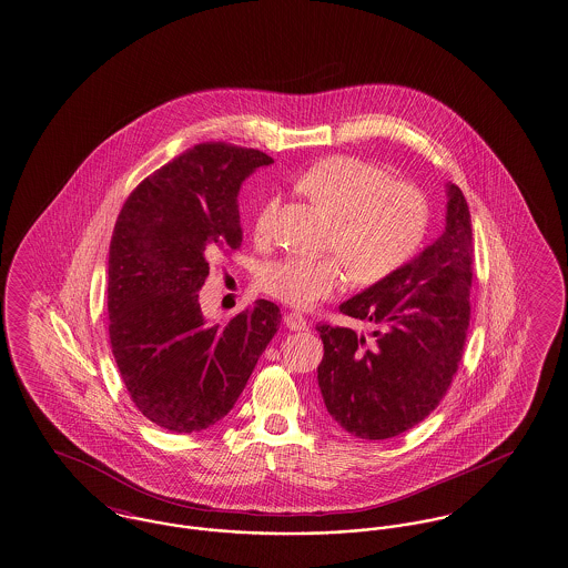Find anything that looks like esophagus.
<instances>
[{
	"mask_svg": "<svg viewBox=\"0 0 568 568\" xmlns=\"http://www.w3.org/2000/svg\"><path fill=\"white\" fill-rule=\"evenodd\" d=\"M284 324L292 332H305L307 329V320L301 315V313H288V315H284Z\"/></svg>",
	"mask_w": 568,
	"mask_h": 568,
	"instance_id": "obj_1",
	"label": "esophagus"
}]
</instances>
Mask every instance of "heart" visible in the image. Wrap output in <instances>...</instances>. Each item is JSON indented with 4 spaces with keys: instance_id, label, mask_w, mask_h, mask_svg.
<instances>
[{
    "instance_id": "obj_1",
    "label": "heart",
    "mask_w": 568,
    "mask_h": 568,
    "mask_svg": "<svg viewBox=\"0 0 568 568\" xmlns=\"http://www.w3.org/2000/svg\"><path fill=\"white\" fill-rule=\"evenodd\" d=\"M296 189L334 220L329 246L361 282L388 276L422 243L427 222L422 193L405 182H389L372 163L329 158L308 168ZM276 207V199H270L257 213L260 236L270 232ZM346 280L344 263L334 257H288L267 267L263 288L286 305L308 308L342 291Z\"/></svg>"
}]
</instances>
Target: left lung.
<instances>
[{
	"label": "left lung",
	"mask_w": 568,
	"mask_h": 568,
	"mask_svg": "<svg viewBox=\"0 0 568 568\" xmlns=\"http://www.w3.org/2000/svg\"><path fill=\"white\" fill-rule=\"evenodd\" d=\"M470 277L469 207L446 182L438 239L341 305L344 315L379 327L372 341L348 327L317 325L324 342L317 382L334 422L357 438H394L439 405L463 357Z\"/></svg>",
	"instance_id": "1"
}]
</instances>
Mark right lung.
<instances>
[{"label":"right lung","mask_w":568,"mask_h":568,"mask_svg":"<svg viewBox=\"0 0 568 568\" xmlns=\"http://www.w3.org/2000/svg\"><path fill=\"white\" fill-rule=\"evenodd\" d=\"M274 160L257 149L201 143L143 180L110 243V342L130 398L149 422L191 434L226 417L280 327L260 298L210 325L199 291L210 261L243 243L239 193Z\"/></svg>","instance_id":"right-lung-1"}]
</instances>
